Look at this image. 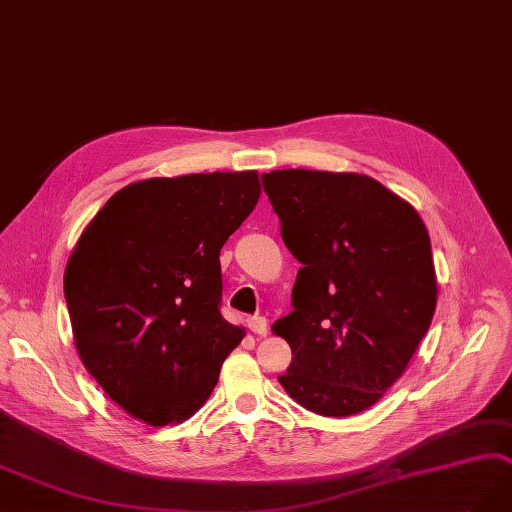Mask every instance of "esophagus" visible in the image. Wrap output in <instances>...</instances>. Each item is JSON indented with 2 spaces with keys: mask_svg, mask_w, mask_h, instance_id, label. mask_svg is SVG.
<instances>
[{
  "mask_svg": "<svg viewBox=\"0 0 512 512\" xmlns=\"http://www.w3.org/2000/svg\"><path fill=\"white\" fill-rule=\"evenodd\" d=\"M249 329H251L253 333H257L259 337H266L268 331H270L268 318H263V316H253V318H249Z\"/></svg>",
  "mask_w": 512,
  "mask_h": 512,
  "instance_id": "1",
  "label": "esophagus"
}]
</instances>
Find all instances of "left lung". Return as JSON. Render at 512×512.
Masks as SVG:
<instances>
[{
    "label": "left lung",
    "mask_w": 512,
    "mask_h": 512,
    "mask_svg": "<svg viewBox=\"0 0 512 512\" xmlns=\"http://www.w3.org/2000/svg\"><path fill=\"white\" fill-rule=\"evenodd\" d=\"M261 179L301 263L293 312L272 325L293 352L278 382L318 415L361 413L405 373L432 323L437 274L426 225L367 175L289 168Z\"/></svg>",
    "instance_id": "obj_1"
}]
</instances>
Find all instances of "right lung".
<instances>
[{"instance_id": "right-lung-1", "label": "right lung", "mask_w": 512, "mask_h": 512, "mask_svg": "<svg viewBox=\"0 0 512 512\" xmlns=\"http://www.w3.org/2000/svg\"><path fill=\"white\" fill-rule=\"evenodd\" d=\"M259 194L255 170L137 181L75 244L65 270L75 348L132 418L187 420L242 342L244 329L219 312V253Z\"/></svg>"}]
</instances>
